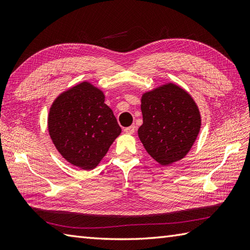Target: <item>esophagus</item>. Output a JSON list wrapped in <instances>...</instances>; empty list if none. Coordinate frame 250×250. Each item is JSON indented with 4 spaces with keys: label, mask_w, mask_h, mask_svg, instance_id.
<instances>
[{
    "label": "esophagus",
    "mask_w": 250,
    "mask_h": 250,
    "mask_svg": "<svg viewBox=\"0 0 250 250\" xmlns=\"http://www.w3.org/2000/svg\"><path fill=\"white\" fill-rule=\"evenodd\" d=\"M124 131L126 134H133L135 131V125H130V126H128V128H125Z\"/></svg>",
    "instance_id": "34e87169"
}]
</instances>
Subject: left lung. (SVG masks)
Wrapping results in <instances>:
<instances>
[{
    "label": "left lung",
    "instance_id": "1",
    "mask_svg": "<svg viewBox=\"0 0 250 250\" xmlns=\"http://www.w3.org/2000/svg\"><path fill=\"white\" fill-rule=\"evenodd\" d=\"M143 125L139 137L146 151L161 166L182 160L201 129V115L192 97L168 83L142 95Z\"/></svg>",
    "mask_w": 250,
    "mask_h": 250
}]
</instances>
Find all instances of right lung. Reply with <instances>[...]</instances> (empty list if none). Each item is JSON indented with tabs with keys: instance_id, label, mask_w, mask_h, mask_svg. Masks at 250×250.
I'll use <instances>...</instances> for the list:
<instances>
[{
	"instance_id": "1",
	"label": "right lung",
	"mask_w": 250,
	"mask_h": 250,
	"mask_svg": "<svg viewBox=\"0 0 250 250\" xmlns=\"http://www.w3.org/2000/svg\"><path fill=\"white\" fill-rule=\"evenodd\" d=\"M103 91L83 82L62 92L48 115L50 139L61 156L83 169L98 167L121 128Z\"/></svg>"
}]
</instances>
